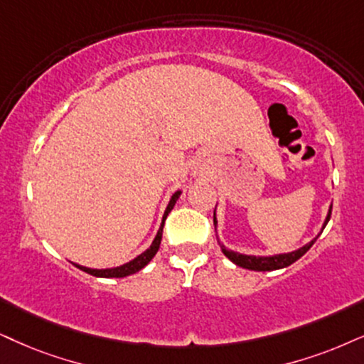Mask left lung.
Wrapping results in <instances>:
<instances>
[{
	"label": "left lung",
	"mask_w": 364,
	"mask_h": 364,
	"mask_svg": "<svg viewBox=\"0 0 364 364\" xmlns=\"http://www.w3.org/2000/svg\"><path fill=\"white\" fill-rule=\"evenodd\" d=\"M331 211H333V205L329 206L328 216H326L323 228L329 222ZM213 223L216 227V215H213ZM317 237H319V235H317ZM317 237L314 238V240H311L309 243H307V245L297 248V250L289 252V254H279V255H270V257H257V255L238 254V252H233V250H228V248H225L223 243H220V242L218 243H220V247H222V252L225 254V257H228V259L232 260L235 265L243 267V269H248V270H257V272H267V270L284 269V267H289L291 264H294L296 260L301 259V257L304 255L312 245H314Z\"/></svg>",
	"instance_id": "left-lung-1"
}]
</instances>
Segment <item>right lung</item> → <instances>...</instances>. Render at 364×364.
I'll return each mask as SVG.
<instances>
[{
    "mask_svg": "<svg viewBox=\"0 0 364 364\" xmlns=\"http://www.w3.org/2000/svg\"><path fill=\"white\" fill-rule=\"evenodd\" d=\"M179 195H181V191H176L174 195L171 196V200H169V203L166 206V211H164L163 215V222H161V227L158 230V233H156L153 243H151V247L148 248L146 252H142L141 255H137L134 260L127 262V264H124L121 267H114V269H89V267H84V265H79V264H73L75 267H79L80 270H84V272L94 275V277H105V279H110V277H127V275H132L136 272H139L141 269H144L146 265L149 264L151 260H153V257L156 255V252L159 250V245H161V238H163V227H164V220H166V216L169 211L173 210L174 203L178 201Z\"/></svg>",
    "mask_w": 364,
    "mask_h": 364,
    "instance_id": "obj_1",
    "label": "right lung"
}]
</instances>
